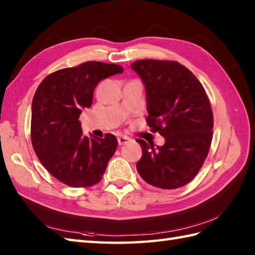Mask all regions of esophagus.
<instances>
[{"label":"esophagus","instance_id":"1","mask_svg":"<svg viewBox=\"0 0 255 255\" xmlns=\"http://www.w3.org/2000/svg\"><path fill=\"white\" fill-rule=\"evenodd\" d=\"M129 141H130V138L126 137V136H122V137L118 138V144H119V145L126 144V143H128Z\"/></svg>","mask_w":255,"mask_h":255}]
</instances>
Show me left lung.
<instances>
[{
  "instance_id": "8db88e82",
  "label": "left lung",
  "mask_w": 255,
  "mask_h": 255,
  "mask_svg": "<svg viewBox=\"0 0 255 255\" xmlns=\"http://www.w3.org/2000/svg\"><path fill=\"white\" fill-rule=\"evenodd\" d=\"M147 96V123L164 137L162 147L137 139L142 156L137 171L148 184L163 189L186 185L207 158L213 139L210 102L197 78L176 61L137 60Z\"/></svg>"
}]
</instances>
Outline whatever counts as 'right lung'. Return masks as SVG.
<instances>
[{"label": "right lung", "mask_w": 255, "mask_h": 255, "mask_svg": "<svg viewBox=\"0 0 255 255\" xmlns=\"http://www.w3.org/2000/svg\"><path fill=\"white\" fill-rule=\"evenodd\" d=\"M123 71L118 64L88 61L47 75L36 90L31 103L32 148L45 169L68 186L99 183L115 153L116 137L84 136L79 117L91 107L100 81Z\"/></svg>", "instance_id": "right-lung-1"}]
</instances>
